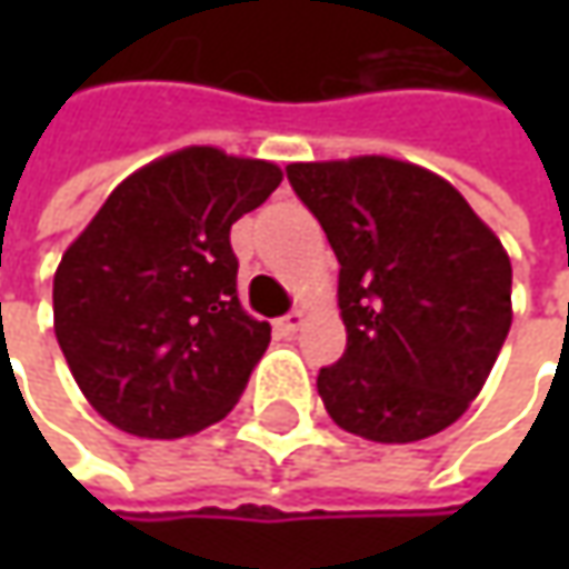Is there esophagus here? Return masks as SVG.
Masks as SVG:
<instances>
[{
	"label": "esophagus",
	"instance_id": "34e87169",
	"mask_svg": "<svg viewBox=\"0 0 569 569\" xmlns=\"http://www.w3.org/2000/svg\"><path fill=\"white\" fill-rule=\"evenodd\" d=\"M300 326H303V310H291L288 317H281L274 322V329H278L281 336H295Z\"/></svg>",
	"mask_w": 569,
	"mask_h": 569
}]
</instances>
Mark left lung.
<instances>
[{"instance_id":"obj_1","label":"left lung","mask_w":569,"mask_h":569,"mask_svg":"<svg viewBox=\"0 0 569 569\" xmlns=\"http://www.w3.org/2000/svg\"><path fill=\"white\" fill-rule=\"evenodd\" d=\"M339 259L348 348L322 367L329 418L377 443L440 433L481 392L513 310L510 256L437 173L392 158L291 164Z\"/></svg>"}]
</instances>
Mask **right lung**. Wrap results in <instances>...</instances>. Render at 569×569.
I'll return each mask as SVG.
<instances>
[{"label":"right lung","mask_w":569,"mask_h":569,"mask_svg":"<svg viewBox=\"0 0 569 569\" xmlns=\"http://www.w3.org/2000/svg\"><path fill=\"white\" fill-rule=\"evenodd\" d=\"M278 183L269 161L192 144L126 177L66 250L56 341L110 425L173 440L237 405L272 326L240 307L230 224Z\"/></svg>","instance_id":"right-lung-1"}]
</instances>
